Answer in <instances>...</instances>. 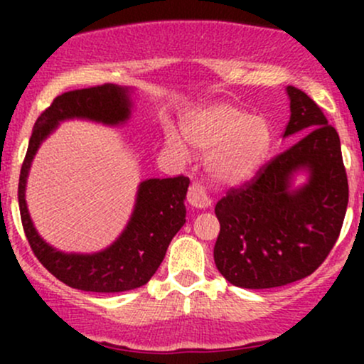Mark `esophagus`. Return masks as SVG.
<instances>
[{
    "instance_id": "esophagus-1",
    "label": "esophagus",
    "mask_w": 364,
    "mask_h": 364,
    "mask_svg": "<svg viewBox=\"0 0 364 364\" xmlns=\"http://www.w3.org/2000/svg\"><path fill=\"white\" fill-rule=\"evenodd\" d=\"M186 200H188V203L195 208H207V207H210V203H212V200L207 193L205 186L200 185V183H191L190 190H188Z\"/></svg>"
}]
</instances>
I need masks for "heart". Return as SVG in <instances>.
I'll list each match as a JSON object with an SVG mask.
<instances>
[{
    "mask_svg": "<svg viewBox=\"0 0 364 364\" xmlns=\"http://www.w3.org/2000/svg\"><path fill=\"white\" fill-rule=\"evenodd\" d=\"M186 140L207 152L208 173L223 185H241L257 173L270 145L269 123L262 116L245 114L235 106L220 104L195 114L185 124ZM166 145L185 156V145L169 133Z\"/></svg>",
    "mask_w": 364,
    "mask_h": 364,
    "instance_id": "b5f03b06",
    "label": "heart"
}]
</instances>
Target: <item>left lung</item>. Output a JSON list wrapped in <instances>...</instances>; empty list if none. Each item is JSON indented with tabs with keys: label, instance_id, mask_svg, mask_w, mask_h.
Instances as JSON below:
<instances>
[{
	"label": "left lung",
	"instance_id": "obj_1",
	"mask_svg": "<svg viewBox=\"0 0 364 364\" xmlns=\"http://www.w3.org/2000/svg\"><path fill=\"white\" fill-rule=\"evenodd\" d=\"M287 95L291 118L284 136L301 139L215 205L217 270L246 289L286 286L315 272L336 245L348 208L339 133L303 90L289 85ZM299 168L311 179L291 191L290 178Z\"/></svg>",
	"mask_w": 364,
	"mask_h": 364
}]
</instances>
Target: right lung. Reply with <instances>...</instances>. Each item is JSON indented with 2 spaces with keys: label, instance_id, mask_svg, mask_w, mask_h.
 <instances>
[{
  "label": "right lung",
  "instance_id": "obj_1",
  "mask_svg": "<svg viewBox=\"0 0 364 364\" xmlns=\"http://www.w3.org/2000/svg\"><path fill=\"white\" fill-rule=\"evenodd\" d=\"M129 89L114 83L77 89L58 95L41 112L18 179L20 217L28 245L46 269L66 286L92 292H123L141 287L150 281L164 260L168 246L186 223V176L147 179L140 183L135 210L118 240L104 252L94 255L63 253L37 235L27 203L25 183L37 149L63 119L85 118L104 124H119L129 118Z\"/></svg>",
  "mask_w": 364,
  "mask_h": 364
}]
</instances>
